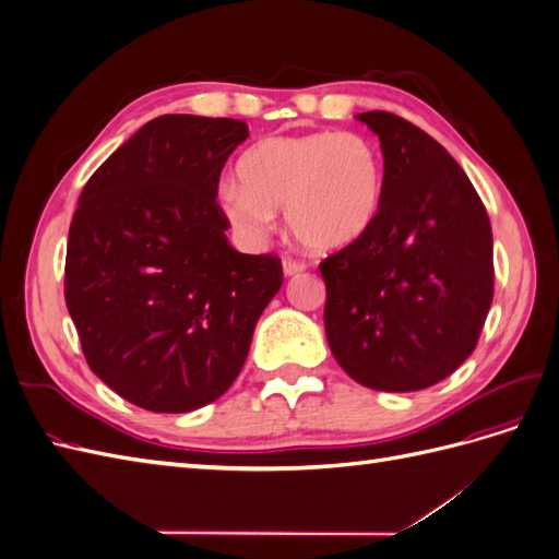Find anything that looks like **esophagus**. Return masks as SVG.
Returning <instances> with one entry per match:
<instances>
[{
  "label": "esophagus",
  "mask_w": 559,
  "mask_h": 559,
  "mask_svg": "<svg viewBox=\"0 0 559 559\" xmlns=\"http://www.w3.org/2000/svg\"><path fill=\"white\" fill-rule=\"evenodd\" d=\"M282 267H284V275H286V277H294V275H298V273H302V270H306V263L286 257V259L282 261Z\"/></svg>",
  "instance_id": "esophagus-1"
}]
</instances>
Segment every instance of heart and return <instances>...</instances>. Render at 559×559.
<instances>
[{
	"instance_id": "b5f03b06",
	"label": "heart",
	"mask_w": 559,
	"mask_h": 559,
	"mask_svg": "<svg viewBox=\"0 0 559 559\" xmlns=\"http://www.w3.org/2000/svg\"><path fill=\"white\" fill-rule=\"evenodd\" d=\"M242 183L218 186V207L230 226L261 240L284 210L294 238L312 251L333 253L357 245L376 226L384 202V158L357 132L317 130L275 134L249 146Z\"/></svg>"
}]
</instances>
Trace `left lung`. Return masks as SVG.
Returning <instances> with one entry per match:
<instances>
[{
  "instance_id": "obj_1",
  "label": "left lung",
  "mask_w": 559,
  "mask_h": 559,
  "mask_svg": "<svg viewBox=\"0 0 559 559\" xmlns=\"http://www.w3.org/2000/svg\"><path fill=\"white\" fill-rule=\"evenodd\" d=\"M380 138L384 202L364 240L319 263L335 361L378 392L441 382L476 349L495 296L492 226L448 151L389 111L357 116Z\"/></svg>"
}]
</instances>
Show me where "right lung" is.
<instances>
[{
  "mask_svg": "<svg viewBox=\"0 0 559 559\" xmlns=\"http://www.w3.org/2000/svg\"><path fill=\"white\" fill-rule=\"evenodd\" d=\"M249 138L235 118L165 114L83 186L70 226L64 300L93 373L151 413L222 396L282 286L273 253H240L216 202Z\"/></svg>",
  "mask_w": 559,
  "mask_h": 559,
  "instance_id": "obj_1",
  "label": "right lung"
}]
</instances>
